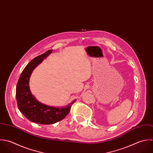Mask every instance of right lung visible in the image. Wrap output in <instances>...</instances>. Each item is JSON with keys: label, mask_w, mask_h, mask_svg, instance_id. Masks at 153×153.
I'll list each match as a JSON object with an SVG mask.
<instances>
[{"label": "right lung", "mask_w": 153, "mask_h": 153, "mask_svg": "<svg viewBox=\"0 0 153 153\" xmlns=\"http://www.w3.org/2000/svg\"><path fill=\"white\" fill-rule=\"evenodd\" d=\"M52 50L36 57L24 68L16 85V98L18 108L29 120L42 125H50L64 119L76 100L63 108L50 107L37 101L32 95L29 87V79L34 69L49 56Z\"/></svg>", "instance_id": "obj_1"}]
</instances>
